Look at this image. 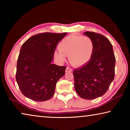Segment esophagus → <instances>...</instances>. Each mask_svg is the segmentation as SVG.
<instances>
[{
	"label": "esophagus",
	"mask_w": 130,
	"mask_h": 130,
	"mask_svg": "<svg viewBox=\"0 0 130 130\" xmlns=\"http://www.w3.org/2000/svg\"><path fill=\"white\" fill-rule=\"evenodd\" d=\"M66 72H70L72 71V69H71V68H70L69 67H67V68H66V70H65Z\"/></svg>",
	"instance_id": "obj_1"
}]
</instances>
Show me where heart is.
I'll use <instances>...</instances> for the list:
<instances>
[{
  "instance_id": "b5f03b06",
  "label": "heart",
  "mask_w": 130,
  "mask_h": 130,
  "mask_svg": "<svg viewBox=\"0 0 130 130\" xmlns=\"http://www.w3.org/2000/svg\"><path fill=\"white\" fill-rule=\"evenodd\" d=\"M94 45L88 36H69L63 38L58 45V50L54 53V57L61 62L68 57L70 62L79 67L86 64L93 56Z\"/></svg>"
}]
</instances>
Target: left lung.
<instances>
[{
	"mask_svg": "<svg viewBox=\"0 0 130 130\" xmlns=\"http://www.w3.org/2000/svg\"><path fill=\"white\" fill-rule=\"evenodd\" d=\"M94 45L88 62L73 71L74 88L81 98L92 100L103 96L115 77V57L111 43L106 37L94 32L86 31Z\"/></svg>",
	"mask_w": 130,
	"mask_h": 130,
	"instance_id": "left-lung-1",
	"label": "left lung"
}]
</instances>
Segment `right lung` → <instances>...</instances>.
Returning <instances> with one entry per match:
<instances>
[{
    "instance_id": "add662e5",
    "label": "right lung",
    "mask_w": 130,
    "mask_h": 130,
    "mask_svg": "<svg viewBox=\"0 0 130 130\" xmlns=\"http://www.w3.org/2000/svg\"><path fill=\"white\" fill-rule=\"evenodd\" d=\"M63 33L43 32L31 37L22 46L17 65L16 80L24 96L37 102H44L54 95L58 80L65 73L66 67L53 64L54 53Z\"/></svg>"
}]
</instances>
